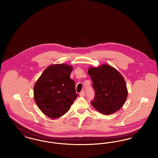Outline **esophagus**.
<instances>
[{
  "label": "esophagus",
  "instance_id": "34e87169",
  "mask_svg": "<svg viewBox=\"0 0 158 158\" xmlns=\"http://www.w3.org/2000/svg\"><path fill=\"white\" fill-rule=\"evenodd\" d=\"M80 96H81V97H84V96H85V91H84V90H82V91L80 92Z\"/></svg>",
  "mask_w": 158,
  "mask_h": 158
}]
</instances>
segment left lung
<instances>
[{"instance_id": "8db88e82", "label": "left lung", "mask_w": 158, "mask_h": 158, "mask_svg": "<svg viewBox=\"0 0 158 158\" xmlns=\"http://www.w3.org/2000/svg\"><path fill=\"white\" fill-rule=\"evenodd\" d=\"M88 74L95 90V98L90 102L101 114L110 115L123 106L127 97L126 81L120 73L110 65L102 64L89 69Z\"/></svg>"}]
</instances>
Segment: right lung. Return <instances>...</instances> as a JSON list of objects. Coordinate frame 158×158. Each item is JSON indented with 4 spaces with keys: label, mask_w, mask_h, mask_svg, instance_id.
I'll return each mask as SVG.
<instances>
[{
    "label": "right lung",
    "mask_w": 158,
    "mask_h": 158,
    "mask_svg": "<svg viewBox=\"0 0 158 158\" xmlns=\"http://www.w3.org/2000/svg\"><path fill=\"white\" fill-rule=\"evenodd\" d=\"M72 70V66L66 64L50 65L34 85L35 103L43 114L52 119L67 113L79 95L75 83L70 77Z\"/></svg>",
    "instance_id": "add662e5"
}]
</instances>
